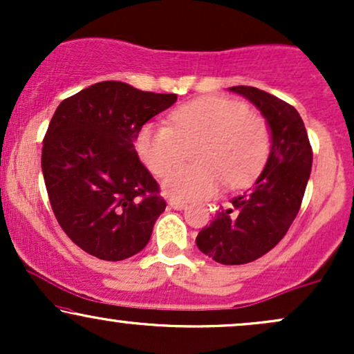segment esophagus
I'll use <instances>...</instances> for the list:
<instances>
[{
  "label": "esophagus",
  "mask_w": 354,
  "mask_h": 354,
  "mask_svg": "<svg viewBox=\"0 0 354 354\" xmlns=\"http://www.w3.org/2000/svg\"><path fill=\"white\" fill-rule=\"evenodd\" d=\"M168 205L171 206L173 209H185L186 208V203L180 201V200H169Z\"/></svg>",
  "instance_id": "34e87169"
}]
</instances>
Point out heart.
Returning a JSON list of instances; mask_svg holds the SVG:
<instances>
[{"instance_id": "obj_1", "label": "heart", "mask_w": 354, "mask_h": 354, "mask_svg": "<svg viewBox=\"0 0 354 354\" xmlns=\"http://www.w3.org/2000/svg\"><path fill=\"white\" fill-rule=\"evenodd\" d=\"M169 123L143 124L135 146L143 163L161 176L181 163L186 146L200 141L194 151L200 163L180 166L165 178L163 188L174 200L209 198L223 183L231 189L243 188L270 154L266 120L239 101L201 96L174 109Z\"/></svg>"}]
</instances>
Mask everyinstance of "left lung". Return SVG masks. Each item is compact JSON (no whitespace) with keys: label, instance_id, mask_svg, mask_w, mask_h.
<instances>
[{"label":"left lung","instance_id":"left-lung-1","mask_svg":"<svg viewBox=\"0 0 354 354\" xmlns=\"http://www.w3.org/2000/svg\"><path fill=\"white\" fill-rule=\"evenodd\" d=\"M261 111L271 148L254 185L221 208L196 236L201 253L221 265H245L281 241L301 206L311 174L313 151L299 113L270 93L233 86Z\"/></svg>","mask_w":354,"mask_h":354}]
</instances>
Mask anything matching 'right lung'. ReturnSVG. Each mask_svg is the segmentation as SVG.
<instances>
[{
	"label": "right lung",
	"instance_id": "add662e5",
	"mask_svg": "<svg viewBox=\"0 0 354 354\" xmlns=\"http://www.w3.org/2000/svg\"><path fill=\"white\" fill-rule=\"evenodd\" d=\"M176 95L101 81L61 101L43 141L53 213L75 245L106 261L140 253L166 203L135 140Z\"/></svg>",
	"mask_w": 354,
	"mask_h": 354
}]
</instances>
